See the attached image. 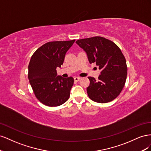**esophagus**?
I'll list each match as a JSON object with an SVG mask.
<instances>
[{"mask_svg":"<svg viewBox=\"0 0 151 151\" xmlns=\"http://www.w3.org/2000/svg\"><path fill=\"white\" fill-rule=\"evenodd\" d=\"M81 80V77H74V81L77 82V81H79Z\"/></svg>","mask_w":151,"mask_h":151,"instance_id":"34e87169","label":"esophagus"}]
</instances>
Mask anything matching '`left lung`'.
<instances>
[{"label": "left lung", "mask_w": 151, "mask_h": 151, "mask_svg": "<svg viewBox=\"0 0 151 151\" xmlns=\"http://www.w3.org/2000/svg\"><path fill=\"white\" fill-rule=\"evenodd\" d=\"M76 43L86 52L89 63H96L101 70L98 81L88 77L89 98L99 103L113 101L122 91L127 76L126 60L121 50L111 40L101 36L78 40Z\"/></svg>", "instance_id": "obj_1"}]
</instances>
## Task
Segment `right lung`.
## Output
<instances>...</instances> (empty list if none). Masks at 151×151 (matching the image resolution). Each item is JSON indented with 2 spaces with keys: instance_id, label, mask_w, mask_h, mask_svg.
Masks as SVG:
<instances>
[{
  "instance_id": "obj_1",
  "label": "right lung",
  "mask_w": 151,
  "mask_h": 151,
  "mask_svg": "<svg viewBox=\"0 0 151 151\" xmlns=\"http://www.w3.org/2000/svg\"><path fill=\"white\" fill-rule=\"evenodd\" d=\"M74 42L75 40L48 42L36 50L31 58L29 83L36 98L46 106H60L69 98L74 78L57 76L56 69L61 67L66 52Z\"/></svg>"
}]
</instances>
